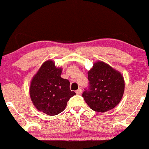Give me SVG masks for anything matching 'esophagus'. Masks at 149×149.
Returning a JSON list of instances; mask_svg holds the SVG:
<instances>
[{
  "label": "esophagus",
  "mask_w": 149,
  "mask_h": 149,
  "mask_svg": "<svg viewBox=\"0 0 149 149\" xmlns=\"http://www.w3.org/2000/svg\"><path fill=\"white\" fill-rule=\"evenodd\" d=\"M76 93L77 94V95H81L82 94V90L80 88L78 89V90H77L76 91Z\"/></svg>",
  "instance_id": "esophagus-1"
}]
</instances>
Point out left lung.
I'll return each mask as SVG.
<instances>
[{"instance_id": "obj_1", "label": "left lung", "mask_w": 149, "mask_h": 149, "mask_svg": "<svg viewBox=\"0 0 149 149\" xmlns=\"http://www.w3.org/2000/svg\"><path fill=\"white\" fill-rule=\"evenodd\" d=\"M88 75L90 88L83 93L87 104L97 112H106L115 108L124 94L122 73L107 63L97 61Z\"/></svg>"}]
</instances>
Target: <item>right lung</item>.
<instances>
[{"label": "right lung", "mask_w": 149, "mask_h": 149, "mask_svg": "<svg viewBox=\"0 0 149 149\" xmlns=\"http://www.w3.org/2000/svg\"><path fill=\"white\" fill-rule=\"evenodd\" d=\"M62 68L54 61L43 62L31 81L29 95L36 109L53 116L64 110L67 102L76 92L70 90L69 80L61 77Z\"/></svg>", "instance_id": "obj_1"}]
</instances>
